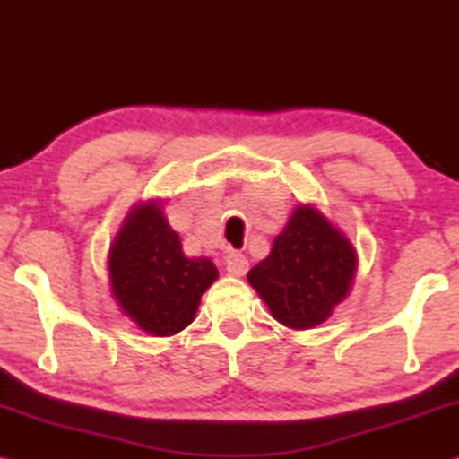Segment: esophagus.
<instances>
[{
  "mask_svg": "<svg viewBox=\"0 0 459 459\" xmlns=\"http://www.w3.org/2000/svg\"><path fill=\"white\" fill-rule=\"evenodd\" d=\"M224 267H227L229 275H235V277H240L247 273L248 269V261L245 255H240L237 251H229L227 257H224Z\"/></svg>",
  "mask_w": 459,
  "mask_h": 459,
  "instance_id": "34e87169",
  "label": "esophagus"
}]
</instances>
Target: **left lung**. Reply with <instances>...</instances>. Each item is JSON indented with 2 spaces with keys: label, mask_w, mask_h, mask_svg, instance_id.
I'll list each match as a JSON object with an SVG mask.
<instances>
[{
  "label": "left lung",
  "mask_w": 459,
  "mask_h": 459,
  "mask_svg": "<svg viewBox=\"0 0 459 459\" xmlns=\"http://www.w3.org/2000/svg\"><path fill=\"white\" fill-rule=\"evenodd\" d=\"M356 267V248L344 232L312 204H299L247 279L279 324L307 330L351 293Z\"/></svg>",
  "instance_id": "1"
}]
</instances>
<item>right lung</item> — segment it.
Listing matches in <instances>:
<instances>
[{"label": "right lung", "mask_w": 459, "mask_h": 459, "mask_svg": "<svg viewBox=\"0 0 459 459\" xmlns=\"http://www.w3.org/2000/svg\"><path fill=\"white\" fill-rule=\"evenodd\" d=\"M111 295L121 314L150 336H174L190 325L219 269L208 257L188 259L164 216V202H137L107 257Z\"/></svg>", "instance_id": "right-lung-1"}]
</instances>
